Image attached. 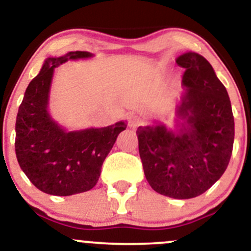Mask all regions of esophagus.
<instances>
[{
  "mask_svg": "<svg viewBox=\"0 0 251 251\" xmlns=\"http://www.w3.org/2000/svg\"><path fill=\"white\" fill-rule=\"evenodd\" d=\"M140 124H142V120H140L139 117H137V116L129 117V119H128V126H129V127L135 128V127H138Z\"/></svg>",
  "mask_w": 251,
  "mask_h": 251,
  "instance_id": "esophagus-1",
  "label": "esophagus"
}]
</instances>
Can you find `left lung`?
Segmentation results:
<instances>
[{
  "instance_id": "8db88e82",
  "label": "left lung",
  "mask_w": 251,
  "mask_h": 251,
  "mask_svg": "<svg viewBox=\"0 0 251 251\" xmlns=\"http://www.w3.org/2000/svg\"><path fill=\"white\" fill-rule=\"evenodd\" d=\"M185 68L177 131L163 124L137 129L144 174L158 194L177 200L197 197L222 177L230 162L235 137L231 103L224 85L200 54L178 56Z\"/></svg>"
}]
</instances>
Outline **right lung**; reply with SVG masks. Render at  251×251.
<instances>
[{
  "mask_svg": "<svg viewBox=\"0 0 251 251\" xmlns=\"http://www.w3.org/2000/svg\"><path fill=\"white\" fill-rule=\"evenodd\" d=\"M93 56L70 51L48 57L28 85L16 117L15 152L20 168L37 189L48 195L71 196L94 188L125 122L101 128L67 132L48 113L54 68L68 60Z\"/></svg>",
  "mask_w": 251,
  "mask_h": 251,
  "instance_id": "1",
  "label": "right lung"
}]
</instances>
